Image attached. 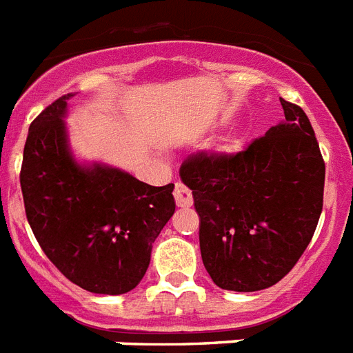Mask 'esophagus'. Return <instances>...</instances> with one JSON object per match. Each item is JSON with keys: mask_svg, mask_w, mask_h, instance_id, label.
<instances>
[{"mask_svg": "<svg viewBox=\"0 0 353 353\" xmlns=\"http://www.w3.org/2000/svg\"><path fill=\"white\" fill-rule=\"evenodd\" d=\"M174 202L179 208H191L193 205V193L191 189L185 188L182 182H176L174 185Z\"/></svg>", "mask_w": 353, "mask_h": 353, "instance_id": "obj_1", "label": "esophagus"}]
</instances>
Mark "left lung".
<instances>
[{
    "label": "left lung",
    "mask_w": 353,
    "mask_h": 353,
    "mask_svg": "<svg viewBox=\"0 0 353 353\" xmlns=\"http://www.w3.org/2000/svg\"><path fill=\"white\" fill-rule=\"evenodd\" d=\"M285 121L234 155L200 151L180 179L193 191L200 252L220 288L254 292L298 263L323 209L325 162L307 113L279 99Z\"/></svg>",
    "instance_id": "left-lung-1"
}]
</instances>
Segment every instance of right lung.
<instances>
[{"instance_id":"right-lung-1","label":"right lung","mask_w":353,"mask_h":353,"mask_svg":"<svg viewBox=\"0 0 353 353\" xmlns=\"http://www.w3.org/2000/svg\"><path fill=\"white\" fill-rule=\"evenodd\" d=\"M74 93L45 108L23 151L26 220L48 260L93 294H126L150 267L151 247L174 212L173 183L155 188L104 164H79L66 135Z\"/></svg>"}]
</instances>
